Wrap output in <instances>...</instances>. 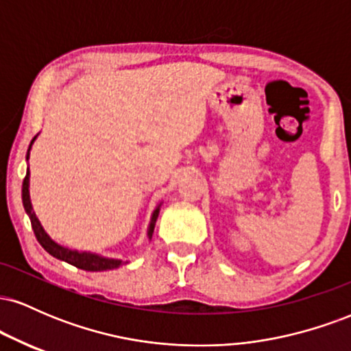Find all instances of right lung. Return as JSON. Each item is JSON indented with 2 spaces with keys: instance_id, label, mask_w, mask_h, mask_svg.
I'll list each match as a JSON object with an SVG mask.
<instances>
[{
  "instance_id": "1",
  "label": "right lung",
  "mask_w": 351,
  "mask_h": 351,
  "mask_svg": "<svg viewBox=\"0 0 351 351\" xmlns=\"http://www.w3.org/2000/svg\"><path fill=\"white\" fill-rule=\"evenodd\" d=\"M36 140V136L33 138V142ZM31 142V145H33ZM31 145H29V150H31ZM29 150H27L26 160L29 158ZM23 204L24 209H26L27 216L31 219V226H33V231L36 234V239L39 241V244L46 249L47 252L51 254L52 257L56 259L64 261V263L75 265L77 269H82V271H90V272H102V271H110V269H117L123 264V261L120 259H108V257H102L99 254H92V252H86V251H72L69 247H64L58 243L51 239L47 236V232L44 231L41 223L39 219L36 217V213L33 211V204H31V198H29V168L26 171V178L23 181ZM160 206H156L155 211H153L152 219H150V226H148V239H152L153 234V229H155V223H156V217L160 215Z\"/></svg>"
}]
</instances>
